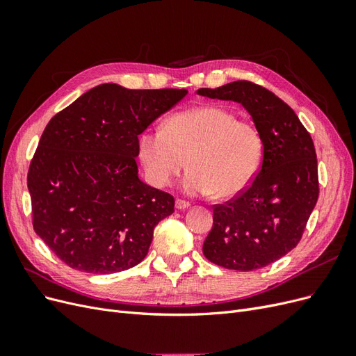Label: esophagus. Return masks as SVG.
<instances>
[{
	"label": "esophagus",
	"mask_w": 356,
	"mask_h": 356,
	"mask_svg": "<svg viewBox=\"0 0 356 356\" xmlns=\"http://www.w3.org/2000/svg\"><path fill=\"white\" fill-rule=\"evenodd\" d=\"M191 207V203L187 200H182V199H177L175 200V208L182 211V209H188Z\"/></svg>",
	"instance_id": "esophagus-1"
}]
</instances>
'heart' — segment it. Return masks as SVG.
Returning <instances> with one entry per match:
<instances>
[{"mask_svg":"<svg viewBox=\"0 0 356 356\" xmlns=\"http://www.w3.org/2000/svg\"><path fill=\"white\" fill-rule=\"evenodd\" d=\"M263 152L258 129L218 106L177 113L165 127H148L138 138L149 184L168 187L188 163L182 188L200 196L241 195L260 170Z\"/></svg>","mask_w":356,"mask_h":356,"instance_id":"heart-1","label":"heart"}]
</instances>
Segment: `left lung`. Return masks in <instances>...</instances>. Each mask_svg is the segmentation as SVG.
I'll list each match as a JSON object with an SVG mask.
<instances>
[{
  "label": "left lung",
  "instance_id": "obj_1",
  "mask_svg": "<svg viewBox=\"0 0 356 356\" xmlns=\"http://www.w3.org/2000/svg\"><path fill=\"white\" fill-rule=\"evenodd\" d=\"M250 113L263 138L257 177L238 197L213 204V225L203 254L213 264L250 272L286 255L303 236L318 195L315 145L297 114L275 93L246 80L199 89Z\"/></svg>",
  "mask_w": 356,
  "mask_h": 356
}]
</instances>
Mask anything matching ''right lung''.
<instances>
[{
  "label": "right lung",
  "mask_w": 356,
  "mask_h": 356,
  "mask_svg": "<svg viewBox=\"0 0 356 356\" xmlns=\"http://www.w3.org/2000/svg\"><path fill=\"white\" fill-rule=\"evenodd\" d=\"M187 93L105 83L49 122L28 190L34 230L63 263L108 275L144 260L175 200L139 179L138 136Z\"/></svg>",
  "instance_id": "1"
}]
</instances>
